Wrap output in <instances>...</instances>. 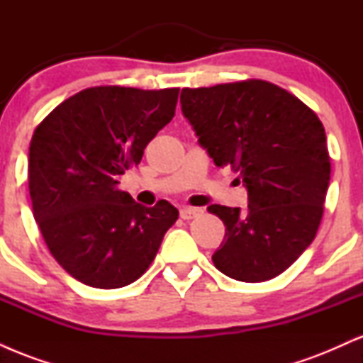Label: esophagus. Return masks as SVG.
Masks as SVG:
<instances>
[{
    "instance_id": "34e87169",
    "label": "esophagus",
    "mask_w": 363,
    "mask_h": 363,
    "mask_svg": "<svg viewBox=\"0 0 363 363\" xmlns=\"http://www.w3.org/2000/svg\"><path fill=\"white\" fill-rule=\"evenodd\" d=\"M199 213H201V210H198V208H189V206L181 208V218L184 220H193Z\"/></svg>"
}]
</instances>
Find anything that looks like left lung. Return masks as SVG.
<instances>
[{"label": "left lung", "mask_w": 363, "mask_h": 363, "mask_svg": "<svg viewBox=\"0 0 363 363\" xmlns=\"http://www.w3.org/2000/svg\"><path fill=\"white\" fill-rule=\"evenodd\" d=\"M181 106L199 145L247 189V210L208 208L225 225L213 264L239 281L272 280L318 234L331 177L323 123L290 91L254 78L182 89Z\"/></svg>", "instance_id": "obj_1"}]
</instances>
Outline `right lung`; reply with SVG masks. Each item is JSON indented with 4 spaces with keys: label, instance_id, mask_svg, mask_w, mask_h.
Wrapping results in <instances>:
<instances>
[{
    "label": "right lung",
    "instance_id": "right-lung-1",
    "mask_svg": "<svg viewBox=\"0 0 363 363\" xmlns=\"http://www.w3.org/2000/svg\"><path fill=\"white\" fill-rule=\"evenodd\" d=\"M179 89L90 86L35 128L28 150L32 211L49 252L94 289L136 281L155 259L179 211L160 199L141 206L118 176L176 114Z\"/></svg>",
    "mask_w": 363,
    "mask_h": 363
}]
</instances>
